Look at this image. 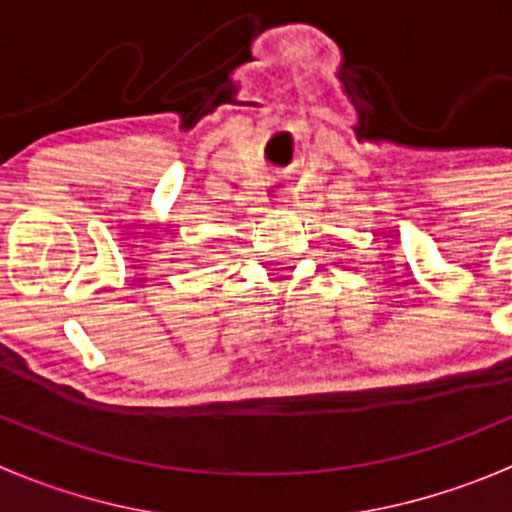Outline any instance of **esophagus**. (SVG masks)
<instances>
[{"instance_id": "esophagus-1", "label": "esophagus", "mask_w": 512, "mask_h": 512, "mask_svg": "<svg viewBox=\"0 0 512 512\" xmlns=\"http://www.w3.org/2000/svg\"><path fill=\"white\" fill-rule=\"evenodd\" d=\"M275 202H285V195H282V192H275Z\"/></svg>"}]
</instances>
